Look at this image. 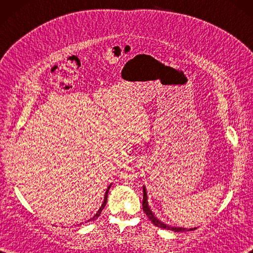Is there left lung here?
Returning <instances> with one entry per match:
<instances>
[{
	"label": "left lung",
	"mask_w": 253,
	"mask_h": 253,
	"mask_svg": "<svg viewBox=\"0 0 253 253\" xmlns=\"http://www.w3.org/2000/svg\"><path fill=\"white\" fill-rule=\"evenodd\" d=\"M142 209L144 213L147 214V216L149 217L150 221H151L155 226H158L160 228H163V229H166V230H173V232H188V230H195L197 229L196 227L195 228H182V227H175V226H169V225H166L164 224L163 222H161L160 219L154 215L153 212L150 210V207L148 204V196H147V190H146V187L143 186V200H142Z\"/></svg>",
	"instance_id": "1"
}]
</instances>
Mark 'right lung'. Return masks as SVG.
<instances>
[{
    "label": "right lung",
    "mask_w": 253,
    "mask_h": 253,
    "mask_svg": "<svg viewBox=\"0 0 253 253\" xmlns=\"http://www.w3.org/2000/svg\"><path fill=\"white\" fill-rule=\"evenodd\" d=\"M110 187H111V185L107 187V189H106V191H105V195H104V200H103V203H102V206H101V208L99 209V211L95 213V215L93 216V217H91L90 219H88L87 222L85 223H88V222H92V221H94V219H96V217H99L100 216V214H101V212H102V210L104 209V207H105V204H106V201H107V193H109V190H110ZM83 223H80V224H77L76 226H80V225H82Z\"/></svg>",
    "instance_id": "right-lung-1"
}]
</instances>
